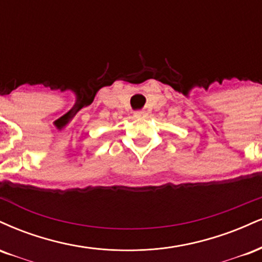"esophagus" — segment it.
<instances>
[{
  "label": "esophagus",
  "mask_w": 262,
  "mask_h": 262,
  "mask_svg": "<svg viewBox=\"0 0 262 262\" xmlns=\"http://www.w3.org/2000/svg\"><path fill=\"white\" fill-rule=\"evenodd\" d=\"M147 114L146 112H143V110H138V112H135L134 113V116L135 118H138V119H143V118H147Z\"/></svg>",
  "instance_id": "esophagus-1"
}]
</instances>
